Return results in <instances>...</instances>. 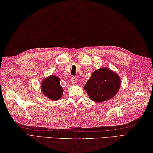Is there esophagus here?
<instances>
[{"mask_svg":"<svg viewBox=\"0 0 153 153\" xmlns=\"http://www.w3.org/2000/svg\"><path fill=\"white\" fill-rule=\"evenodd\" d=\"M71 82L73 83H76L77 82V77L76 76H74L71 77Z\"/></svg>","mask_w":153,"mask_h":153,"instance_id":"1","label":"esophagus"}]
</instances>
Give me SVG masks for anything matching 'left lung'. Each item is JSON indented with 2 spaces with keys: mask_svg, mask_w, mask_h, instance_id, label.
<instances>
[{
  "mask_svg": "<svg viewBox=\"0 0 153 153\" xmlns=\"http://www.w3.org/2000/svg\"><path fill=\"white\" fill-rule=\"evenodd\" d=\"M120 85L121 79L118 74L108 68L102 67L93 71L83 88L91 100L102 102L114 97Z\"/></svg>",
  "mask_w": 153,
  "mask_h": 153,
  "instance_id": "obj_1",
  "label": "left lung"
}]
</instances>
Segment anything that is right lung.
Masks as SVG:
<instances>
[{
    "instance_id": "add662e5",
    "label": "right lung",
    "mask_w": 153,
    "mask_h": 153,
    "mask_svg": "<svg viewBox=\"0 0 153 153\" xmlns=\"http://www.w3.org/2000/svg\"><path fill=\"white\" fill-rule=\"evenodd\" d=\"M58 77L51 75L45 77L41 82V89L43 95L52 100H59L63 95V89Z\"/></svg>"
}]
</instances>
